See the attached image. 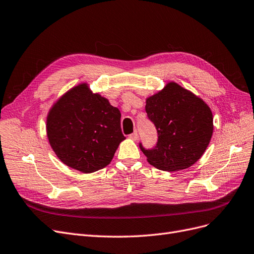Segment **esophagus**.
<instances>
[{
    "instance_id": "1",
    "label": "esophagus",
    "mask_w": 254,
    "mask_h": 254,
    "mask_svg": "<svg viewBox=\"0 0 254 254\" xmlns=\"http://www.w3.org/2000/svg\"><path fill=\"white\" fill-rule=\"evenodd\" d=\"M128 137H129L130 139H133V140H137V139H138V133H137V130H136V132H134L133 134H130Z\"/></svg>"
}]
</instances>
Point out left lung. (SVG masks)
<instances>
[{"label": "left lung", "mask_w": 254, "mask_h": 254, "mask_svg": "<svg viewBox=\"0 0 254 254\" xmlns=\"http://www.w3.org/2000/svg\"><path fill=\"white\" fill-rule=\"evenodd\" d=\"M145 111L158 133L155 147L139 143L149 164L177 172L199 160L213 132L211 110L200 97L172 81L146 99Z\"/></svg>", "instance_id": "left-lung-1"}]
</instances>
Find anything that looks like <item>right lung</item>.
<instances>
[{
    "label": "right lung",
    "instance_id": "add662e5",
    "mask_svg": "<svg viewBox=\"0 0 254 254\" xmlns=\"http://www.w3.org/2000/svg\"><path fill=\"white\" fill-rule=\"evenodd\" d=\"M120 118V111L107 98L80 83L50 109L47 136L63 163L81 173H94L110 164L126 139Z\"/></svg>",
    "mask_w": 254,
    "mask_h": 254
}]
</instances>
